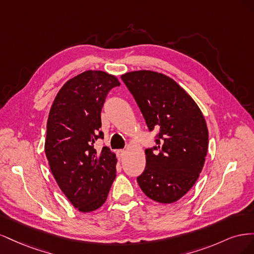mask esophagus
I'll list each match as a JSON object with an SVG mask.
<instances>
[{"label": "esophagus", "instance_id": "obj_1", "mask_svg": "<svg viewBox=\"0 0 254 254\" xmlns=\"http://www.w3.org/2000/svg\"><path fill=\"white\" fill-rule=\"evenodd\" d=\"M125 155H126V150H124V149H119L117 151V156H118L119 160H122L123 158L125 157Z\"/></svg>", "mask_w": 254, "mask_h": 254}]
</instances>
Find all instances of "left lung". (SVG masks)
<instances>
[{
  "label": "left lung",
  "mask_w": 254,
  "mask_h": 254,
  "mask_svg": "<svg viewBox=\"0 0 254 254\" xmlns=\"http://www.w3.org/2000/svg\"><path fill=\"white\" fill-rule=\"evenodd\" d=\"M122 80L149 131L159 129L157 145L145 149L146 167L137 183L152 200L173 203L188 193L202 171L209 144L205 120L194 99L164 74L134 71L122 75Z\"/></svg>",
  "instance_id": "left-lung-1"
}]
</instances>
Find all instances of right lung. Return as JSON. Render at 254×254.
I'll return each instance as SVG.
<instances>
[{
	"instance_id": "right-lung-1",
	"label": "right lung",
	"mask_w": 254,
	"mask_h": 254,
	"mask_svg": "<svg viewBox=\"0 0 254 254\" xmlns=\"http://www.w3.org/2000/svg\"><path fill=\"white\" fill-rule=\"evenodd\" d=\"M119 79L103 71H86L67 80L49 114L45 155L57 184L74 207L92 212L106 201L117 174V158L108 148L96 151L104 139L101 112Z\"/></svg>"
}]
</instances>
